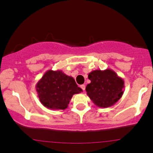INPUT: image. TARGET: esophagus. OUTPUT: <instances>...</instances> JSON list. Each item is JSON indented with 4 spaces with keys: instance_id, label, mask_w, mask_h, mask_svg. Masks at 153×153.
Instances as JSON below:
<instances>
[{
    "instance_id": "obj_1",
    "label": "esophagus",
    "mask_w": 153,
    "mask_h": 153,
    "mask_svg": "<svg viewBox=\"0 0 153 153\" xmlns=\"http://www.w3.org/2000/svg\"><path fill=\"white\" fill-rule=\"evenodd\" d=\"M80 88L82 89V91H85V85H80Z\"/></svg>"
}]
</instances>
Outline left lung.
<instances>
[{
  "instance_id": "left-lung-1",
  "label": "left lung",
  "mask_w": 153,
  "mask_h": 153,
  "mask_svg": "<svg viewBox=\"0 0 153 153\" xmlns=\"http://www.w3.org/2000/svg\"><path fill=\"white\" fill-rule=\"evenodd\" d=\"M91 82L85 88L87 95L96 106L108 108L122 98L124 81L111 69L96 70L89 73Z\"/></svg>"
}]
</instances>
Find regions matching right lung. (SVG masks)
<instances>
[{
	"label": "right lung",
	"mask_w": 153,
	"mask_h": 153,
	"mask_svg": "<svg viewBox=\"0 0 153 153\" xmlns=\"http://www.w3.org/2000/svg\"><path fill=\"white\" fill-rule=\"evenodd\" d=\"M36 90L42 104L54 110L65 109L73 95L82 91L73 77L62 71L52 70L47 71L37 82Z\"/></svg>",
	"instance_id": "1"
}]
</instances>
